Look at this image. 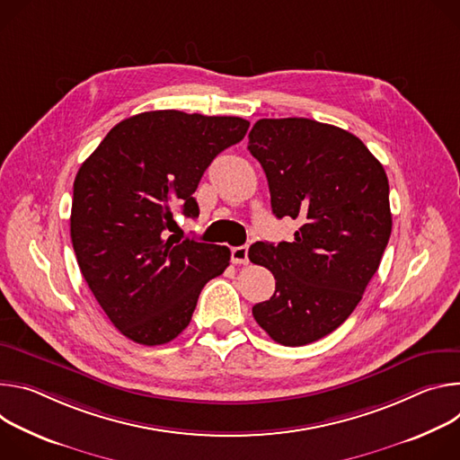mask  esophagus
Listing matches in <instances>:
<instances>
[{
    "instance_id": "1",
    "label": "esophagus",
    "mask_w": 460,
    "mask_h": 460,
    "mask_svg": "<svg viewBox=\"0 0 460 460\" xmlns=\"http://www.w3.org/2000/svg\"><path fill=\"white\" fill-rule=\"evenodd\" d=\"M232 261L235 265H248V248L246 246H235L232 248Z\"/></svg>"
}]
</instances>
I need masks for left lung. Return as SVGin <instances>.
I'll list each match as a JSON object with an SVG mask.
<instances>
[{
  "instance_id": "obj_1",
  "label": "left lung",
  "mask_w": 460,
  "mask_h": 460,
  "mask_svg": "<svg viewBox=\"0 0 460 460\" xmlns=\"http://www.w3.org/2000/svg\"><path fill=\"white\" fill-rule=\"evenodd\" d=\"M248 149L276 217L301 223L292 243L250 246V261L276 279L252 314L274 341L307 345L352 314L380 267L393 225L387 175L358 137L311 119H261Z\"/></svg>"
}]
</instances>
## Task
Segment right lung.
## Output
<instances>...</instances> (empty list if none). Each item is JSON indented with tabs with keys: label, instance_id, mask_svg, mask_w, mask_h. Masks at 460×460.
Segmentation results:
<instances>
[{
	"label": "right lung",
	"instance_id": "add662e5",
	"mask_svg": "<svg viewBox=\"0 0 460 460\" xmlns=\"http://www.w3.org/2000/svg\"><path fill=\"white\" fill-rule=\"evenodd\" d=\"M239 117L146 111L119 122L80 166L71 241L93 296L140 345H163L190 323L202 287L230 250L168 235L173 212L199 216L193 191L219 153L248 131Z\"/></svg>",
	"mask_w": 460,
	"mask_h": 460
}]
</instances>
